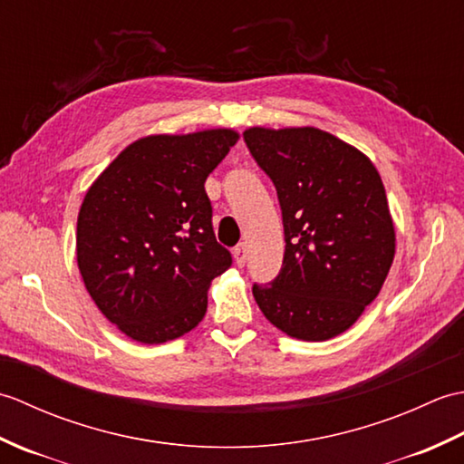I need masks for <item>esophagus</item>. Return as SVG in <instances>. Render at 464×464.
Returning <instances> with one entry per match:
<instances>
[{
  "label": "esophagus",
  "mask_w": 464,
  "mask_h": 464,
  "mask_svg": "<svg viewBox=\"0 0 464 464\" xmlns=\"http://www.w3.org/2000/svg\"><path fill=\"white\" fill-rule=\"evenodd\" d=\"M233 257H235V263H237L239 267H243V265L247 263V245L245 243L237 245V247L233 249Z\"/></svg>",
  "instance_id": "obj_1"
}]
</instances>
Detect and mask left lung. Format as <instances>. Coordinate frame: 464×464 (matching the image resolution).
Returning <instances> with one entry per match:
<instances>
[{"label":"left lung","mask_w":464,"mask_h":464,"mask_svg":"<svg viewBox=\"0 0 464 464\" xmlns=\"http://www.w3.org/2000/svg\"><path fill=\"white\" fill-rule=\"evenodd\" d=\"M243 140L277 189L285 229L281 271L255 283L253 297L295 339L337 337L377 297L395 257L381 175L361 151L314 127H251Z\"/></svg>","instance_id":"1"}]
</instances>
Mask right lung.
I'll list each match as a JSON object with an SVG mask.
<instances>
[{"label":"right lung","instance_id":"obj_1","mask_svg":"<svg viewBox=\"0 0 464 464\" xmlns=\"http://www.w3.org/2000/svg\"><path fill=\"white\" fill-rule=\"evenodd\" d=\"M231 130L151 135L97 177L77 217V265L97 307L127 337H181L231 267L217 243L205 179L237 141Z\"/></svg>","mask_w":464,"mask_h":464}]
</instances>
